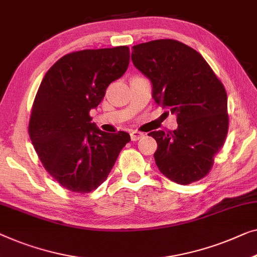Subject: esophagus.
Wrapping results in <instances>:
<instances>
[{
  "label": "esophagus",
  "instance_id": "34e87169",
  "mask_svg": "<svg viewBox=\"0 0 257 257\" xmlns=\"http://www.w3.org/2000/svg\"><path fill=\"white\" fill-rule=\"evenodd\" d=\"M144 137V133L143 132H139V131H132L131 132V140L132 141H137L139 140L140 138Z\"/></svg>",
  "mask_w": 257,
  "mask_h": 257
}]
</instances>
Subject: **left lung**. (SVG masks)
Wrapping results in <instances>:
<instances>
[{"mask_svg": "<svg viewBox=\"0 0 257 257\" xmlns=\"http://www.w3.org/2000/svg\"><path fill=\"white\" fill-rule=\"evenodd\" d=\"M132 61L153 85L159 105L177 116V128L151 132L155 163L166 177L190 184L205 177L228 131L227 94L198 52L174 39L133 46Z\"/></svg>", "mask_w": 257, "mask_h": 257, "instance_id": "1", "label": "left lung"}]
</instances>
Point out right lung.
<instances>
[{
  "label": "right lung",
  "instance_id": "obj_1",
  "mask_svg": "<svg viewBox=\"0 0 257 257\" xmlns=\"http://www.w3.org/2000/svg\"><path fill=\"white\" fill-rule=\"evenodd\" d=\"M128 64L127 46L73 52L59 59L39 85L29 136L44 168L67 190L97 189L131 140L124 131H101L89 114Z\"/></svg>",
  "mask_w": 257,
  "mask_h": 257
}]
</instances>
